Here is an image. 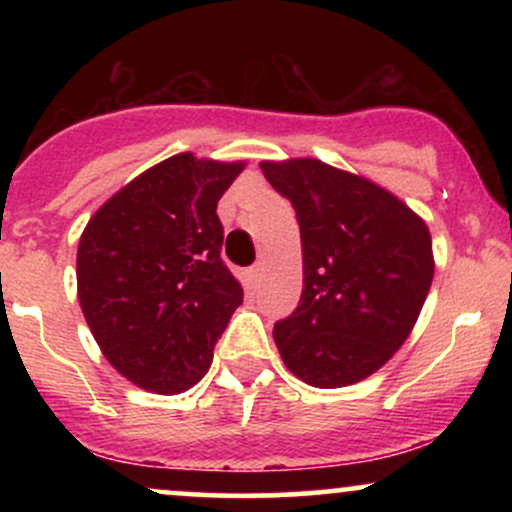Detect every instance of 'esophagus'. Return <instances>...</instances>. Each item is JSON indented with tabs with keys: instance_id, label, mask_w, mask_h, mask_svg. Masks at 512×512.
Returning a JSON list of instances; mask_svg holds the SVG:
<instances>
[{
	"instance_id": "34e87169",
	"label": "esophagus",
	"mask_w": 512,
	"mask_h": 512,
	"mask_svg": "<svg viewBox=\"0 0 512 512\" xmlns=\"http://www.w3.org/2000/svg\"><path fill=\"white\" fill-rule=\"evenodd\" d=\"M262 272H264V264L262 262H257L255 267L250 269V274H248V279H250V284L252 286H257L262 281Z\"/></svg>"
}]
</instances>
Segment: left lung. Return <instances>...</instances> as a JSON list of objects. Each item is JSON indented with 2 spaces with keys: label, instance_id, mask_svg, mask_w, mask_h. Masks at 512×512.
Instances as JSON below:
<instances>
[{
  "label": "left lung",
  "instance_id": "left-lung-1",
  "mask_svg": "<svg viewBox=\"0 0 512 512\" xmlns=\"http://www.w3.org/2000/svg\"><path fill=\"white\" fill-rule=\"evenodd\" d=\"M301 226L303 293L274 325L286 368L332 390L383 368L419 320L433 281L431 233L402 199L317 158L262 161Z\"/></svg>",
  "mask_w": 512,
  "mask_h": 512
}]
</instances>
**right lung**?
<instances>
[{
	"instance_id": "right-lung-1",
	"label": "right lung",
	"mask_w": 512,
	"mask_h": 512,
	"mask_svg": "<svg viewBox=\"0 0 512 512\" xmlns=\"http://www.w3.org/2000/svg\"><path fill=\"white\" fill-rule=\"evenodd\" d=\"M243 168L170 156L115 192L81 233V310L110 366L142 390L175 395L199 383L243 303L216 214Z\"/></svg>"
}]
</instances>
